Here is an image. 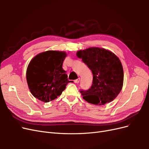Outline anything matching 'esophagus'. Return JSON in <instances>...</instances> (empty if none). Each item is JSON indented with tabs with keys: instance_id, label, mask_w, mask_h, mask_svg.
Masks as SVG:
<instances>
[{
	"instance_id": "1",
	"label": "esophagus",
	"mask_w": 149,
	"mask_h": 149,
	"mask_svg": "<svg viewBox=\"0 0 149 149\" xmlns=\"http://www.w3.org/2000/svg\"><path fill=\"white\" fill-rule=\"evenodd\" d=\"M79 80H80V78H78V79H75V80H74V83H79Z\"/></svg>"
}]
</instances>
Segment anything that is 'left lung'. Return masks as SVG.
<instances>
[{
	"label": "left lung",
	"mask_w": 149,
	"mask_h": 149,
	"mask_svg": "<svg viewBox=\"0 0 149 149\" xmlns=\"http://www.w3.org/2000/svg\"><path fill=\"white\" fill-rule=\"evenodd\" d=\"M76 55L93 74L91 88L80 91L84 100L96 105H104L113 101L123 86V68L119 58L110 51L97 47L78 51Z\"/></svg>",
	"instance_id": "left-lung-1"
}]
</instances>
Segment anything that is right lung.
<instances>
[{
  "label": "right lung",
  "mask_w": 149,
  "mask_h": 149,
  "mask_svg": "<svg viewBox=\"0 0 149 149\" xmlns=\"http://www.w3.org/2000/svg\"><path fill=\"white\" fill-rule=\"evenodd\" d=\"M66 56L64 52L49 50L36 55L30 61L26 77L35 97L48 102L61 95L71 81L62 68Z\"/></svg>",
  "instance_id": "right-lung-1"
}]
</instances>
